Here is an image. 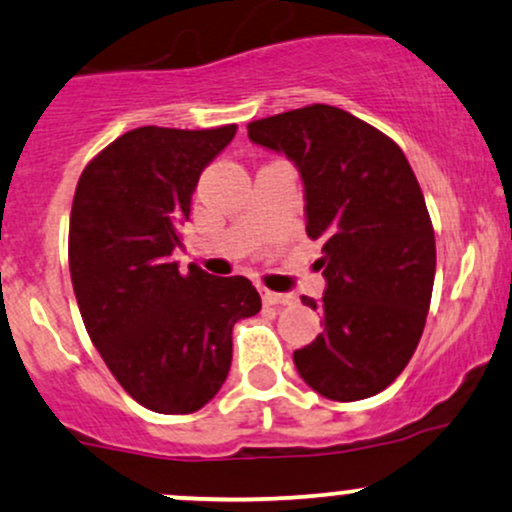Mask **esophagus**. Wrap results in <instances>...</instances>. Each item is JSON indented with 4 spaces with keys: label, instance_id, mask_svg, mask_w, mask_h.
Returning <instances> with one entry per match:
<instances>
[{
    "label": "esophagus",
    "instance_id": "obj_1",
    "mask_svg": "<svg viewBox=\"0 0 512 512\" xmlns=\"http://www.w3.org/2000/svg\"><path fill=\"white\" fill-rule=\"evenodd\" d=\"M260 296L267 306H289V303H294V296L291 294H277V291L269 289H260Z\"/></svg>",
    "mask_w": 512,
    "mask_h": 512
}]
</instances>
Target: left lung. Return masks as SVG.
I'll use <instances>...</instances> for the list:
<instances>
[{"label":"left lung","mask_w":512,"mask_h":512,"mask_svg":"<svg viewBox=\"0 0 512 512\" xmlns=\"http://www.w3.org/2000/svg\"><path fill=\"white\" fill-rule=\"evenodd\" d=\"M247 136L301 172L308 238L323 240V333L294 352L330 401L384 391L411 362L435 282V230L406 155L338 106L311 104L247 123Z\"/></svg>","instance_id":"obj_1"}]
</instances>
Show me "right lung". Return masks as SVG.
<instances>
[{"label": "right lung", "instance_id": "1", "mask_svg": "<svg viewBox=\"0 0 512 512\" xmlns=\"http://www.w3.org/2000/svg\"><path fill=\"white\" fill-rule=\"evenodd\" d=\"M238 126L123 133L84 167L70 213V277L109 372L148 411L204 408L226 381L233 325L262 308L245 277L172 260L201 172Z\"/></svg>", "mask_w": 512, "mask_h": 512}]
</instances>
